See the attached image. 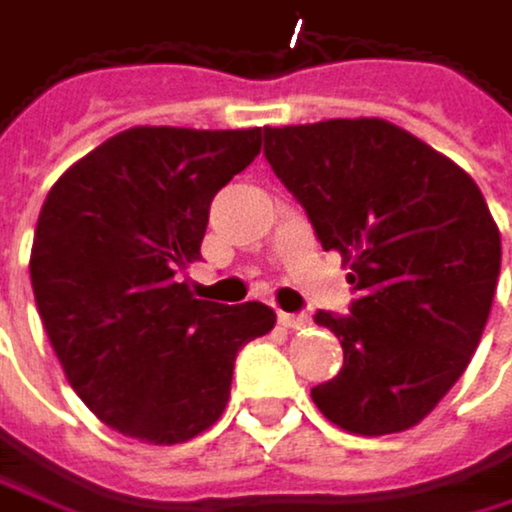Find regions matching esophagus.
Instances as JSON below:
<instances>
[{
  "instance_id": "esophagus-1",
  "label": "esophagus",
  "mask_w": 512,
  "mask_h": 512,
  "mask_svg": "<svg viewBox=\"0 0 512 512\" xmlns=\"http://www.w3.org/2000/svg\"><path fill=\"white\" fill-rule=\"evenodd\" d=\"M279 322H282L285 328H294V331H304V328L313 325V319H310L307 313H279Z\"/></svg>"
}]
</instances>
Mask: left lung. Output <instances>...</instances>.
Segmentation results:
<instances>
[{
    "mask_svg": "<svg viewBox=\"0 0 512 512\" xmlns=\"http://www.w3.org/2000/svg\"><path fill=\"white\" fill-rule=\"evenodd\" d=\"M264 156L356 291L350 316L316 313L344 347L316 408L356 436L421 424L470 365L498 288L501 233L476 181L387 119L264 128Z\"/></svg>",
    "mask_w": 512,
    "mask_h": 512,
    "instance_id": "obj_1",
    "label": "left lung"
}]
</instances>
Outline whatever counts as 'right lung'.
Listing matches in <instances>:
<instances>
[{
  "instance_id": "add662e5",
  "label": "right lung",
  "mask_w": 512,
  "mask_h": 512,
  "mask_svg": "<svg viewBox=\"0 0 512 512\" xmlns=\"http://www.w3.org/2000/svg\"><path fill=\"white\" fill-rule=\"evenodd\" d=\"M261 128L137 125L48 190L30 279L48 341L79 399L122 436L178 445L224 415L242 344L276 313L196 301L208 208L261 153Z\"/></svg>"
}]
</instances>
